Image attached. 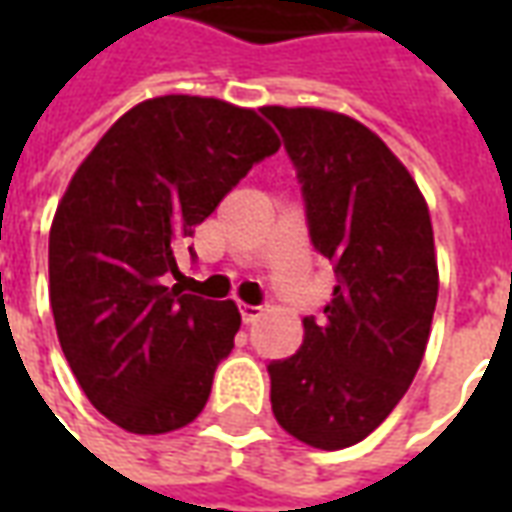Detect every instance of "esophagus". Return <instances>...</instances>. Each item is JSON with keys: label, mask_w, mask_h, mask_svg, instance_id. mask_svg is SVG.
Instances as JSON below:
<instances>
[{"label": "esophagus", "mask_w": 512, "mask_h": 512, "mask_svg": "<svg viewBox=\"0 0 512 512\" xmlns=\"http://www.w3.org/2000/svg\"><path fill=\"white\" fill-rule=\"evenodd\" d=\"M263 315V307H252V304H241V318L244 323H255Z\"/></svg>", "instance_id": "34e87169"}]
</instances>
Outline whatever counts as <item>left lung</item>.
<instances>
[{
  "label": "left lung",
  "instance_id": "1",
  "mask_svg": "<svg viewBox=\"0 0 512 512\" xmlns=\"http://www.w3.org/2000/svg\"><path fill=\"white\" fill-rule=\"evenodd\" d=\"M299 172L315 249L337 285L304 343L268 365L271 411L293 439L343 450L406 395L439 296L428 202L403 161L359 120L315 106H263Z\"/></svg>",
  "mask_w": 512,
  "mask_h": 512
}]
</instances>
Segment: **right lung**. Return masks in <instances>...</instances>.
I'll list each match as a JSON object with an SVG mask.
<instances>
[{"instance_id":"right-lung-1","label":"right lung","mask_w":512,"mask_h":512,"mask_svg":"<svg viewBox=\"0 0 512 512\" xmlns=\"http://www.w3.org/2000/svg\"><path fill=\"white\" fill-rule=\"evenodd\" d=\"M279 145L255 109L161 95L73 172L49 233L51 312L87 400L128 433L178 430L208 403L241 312L164 282L180 241Z\"/></svg>"}]
</instances>
